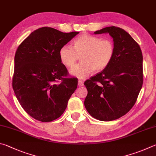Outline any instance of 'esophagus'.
Returning a JSON list of instances; mask_svg holds the SVG:
<instances>
[{
  "label": "esophagus",
  "instance_id": "34e87169",
  "mask_svg": "<svg viewBox=\"0 0 156 156\" xmlns=\"http://www.w3.org/2000/svg\"><path fill=\"white\" fill-rule=\"evenodd\" d=\"M78 86H79V87H83V86L84 85L83 81L81 80H79L78 81Z\"/></svg>",
  "mask_w": 156,
  "mask_h": 156
}]
</instances>
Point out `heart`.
<instances>
[{
  "mask_svg": "<svg viewBox=\"0 0 156 156\" xmlns=\"http://www.w3.org/2000/svg\"><path fill=\"white\" fill-rule=\"evenodd\" d=\"M115 46L109 39H102L100 37L84 34L76 38L73 48L65 45L59 50V58L67 67H72L81 56L82 63L71 69L73 76L84 79L93 71L105 69L112 61Z\"/></svg>",
  "mask_w": 156,
  "mask_h": 156,
  "instance_id": "1",
  "label": "heart"
}]
</instances>
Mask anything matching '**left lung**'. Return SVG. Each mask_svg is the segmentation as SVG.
Wrapping results in <instances>:
<instances>
[{
	"label": "left lung",
	"mask_w": 156,
	"mask_h": 156,
	"mask_svg": "<svg viewBox=\"0 0 156 156\" xmlns=\"http://www.w3.org/2000/svg\"><path fill=\"white\" fill-rule=\"evenodd\" d=\"M94 33H109L115 52L105 69L84 82L88 90L84 106L96 119L115 120L131 110L142 88V51L131 35L121 28L106 27Z\"/></svg>",
	"instance_id": "obj_1"
}]
</instances>
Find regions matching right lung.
Wrapping results in <instances>:
<instances>
[{
  "label": "right lung",
  "mask_w": 156,
  "mask_h": 156,
  "mask_svg": "<svg viewBox=\"0 0 156 156\" xmlns=\"http://www.w3.org/2000/svg\"><path fill=\"white\" fill-rule=\"evenodd\" d=\"M78 33L39 28L16 50L13 89L21 106L36 120L50 122L60 117L77 88L78 79L69 77L59 50Z\"/></svg>",
  "instance_id": "right-lung-1"
}]
</instances>
